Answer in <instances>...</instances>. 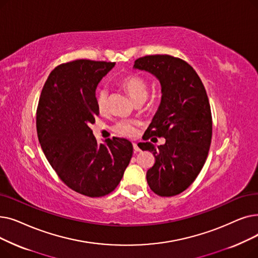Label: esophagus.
Masks as SVG:
<instances>
[{
	"label": "esophagus",
	"instance_id": "obj_1",
	"mask_svg": "<svg viewBox=\"0 0 258 258\" xmlns=\"http://www.w3.org/2000/svg\"><path fill=\"white\" fill-rule=\"evenodd\" d=\"M133 149H134V152H140V151H141L140 147L138 146L137 143H133Z\"/></svg>",
	"mask_w": 258,
	"mask_h": 258
}]
</instances>
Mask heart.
Segmentation results:
<instances>
[{
  "instance_id": "obj_1",
  "label": "heart",
  "mask_w": 258,
  "mask_h": 258,
  "mask_svg": "<svg viewBox=\"0 0 258 258\" xmlns=\"http://www.w3.org/2000/svg\"><path fill=\"white\" fill-rule=\"evenodd\" d=\"M120 84L134 102L145 101L148 95V85L147 82L136 75H129L122 78ZM109 100V91L106 87H102L96 92V106L101 112L106 111ZM113 130L124 137H132L136 134V122L131 120H119L113 126Z\"/></svg>"
}]
</instances>
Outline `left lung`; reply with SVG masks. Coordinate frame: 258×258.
Instances as JSON below:
<instances>
[{
	"label": "left lung",
	"instance_id": "left-lung-1",
	"mask_svg": "<svg viewBox=\"0 0 258 258\" xmlns=\"http://www.w3.org/2000/svg\"><path fill=\"white\" fill-rule=\"evenodd\" d=\"M133 68L151 73L162 87L161 104L145 140L163 137L166 143L139 145L155 156L147 182L159 196L177 195L198 177L210 149L212 115L206 89L196 71L174 56L147 55L138 58Z\"/></svg>",
	"mask_w": 258,
	"mask_h": 258
}]
</instances>
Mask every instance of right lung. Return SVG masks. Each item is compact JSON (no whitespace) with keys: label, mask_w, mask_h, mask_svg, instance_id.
I'll use <instances>...</instances> for the list:
<instances>
[{"label":"right lung","mask_w":258,"mask_h":258,"mask_svg":"<svg viewBox=\"0 0 258 258\" xmlns=\"http://www.w3.org/2000/svg\"><path fill=\"white\" fill-rule=\"evenodd\" d=\"M114 66L89 59L57 66L44 85L36 110V131L47 161L70 189L89 198L117 187L133 153L128 140L99 144L90 129L100 114L96 87Z\"/></svg>","instance_id":"obj_1"}]
</instances>
